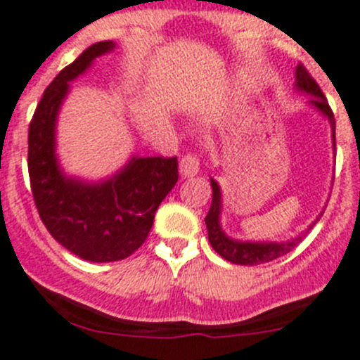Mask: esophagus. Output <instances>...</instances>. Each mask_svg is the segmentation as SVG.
I'll list each match as a JSON object with an SVG mask.
<instances>
[{
	"instance_id": "esophagus-1",
	"label": "esophagus",
	"mask_w": 360,
	"mask_h": 360,
	"mask_svg": "<svg viewBox=\"0 0 360 360\" xmlns=\"http://www.w3.org/2000/svg\"><path fill=\"white\" fill-rule=\"evenodd\" d=\"M200 170V161L195 154H186L179 161V172L181 177H193Z\"/></svg>"
}]
</instances>
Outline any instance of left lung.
I'll list each match as a JSON object with an SVG mask.
<instances>
[{
  "label": "left lung",
  "instance_id": "left-lung-1",
  "mask_svg": "<svg viewBox=\"0 0 360 360\" xmlns=\"http://www.w3.org/2000/svg\"><path fill=\"white\" fill-rule=\"evenodd\" d=\"M295 86L300 92L309 94L312 96L309 99V104L314 106L325 119L330 122L332 129V147L335 150V119L334 113H332L330 106H328L327 97L323 96L321 89L318 86V83L312 79L311 74L307 72L304 65H298L295 70ZM211 188H213V200H211L210 213L206 214V227H207V238H210L211 247L214 248V252H218L224 259L231 261L234 264H245V266H252V264H261V263H270V261L277 259V257L284 256L290 250H293L298 243L302 241V238L309 233V229H312V226L320 220V217L312 221L309 229L305 233H302L300 236L291 238L288 241H241L234 240V238L227 236L224 233L220 226V211H221V191L218 186L217 181L211 177ZM323 214V213H321Z\"/></svg>",
  "mask_w": 360,
  "mask_h": 360
}]
</instances>
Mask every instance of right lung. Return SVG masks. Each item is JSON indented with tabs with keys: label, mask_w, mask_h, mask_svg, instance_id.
<instances>
[{
	"label": "right lung",
	"mask_w": 360,
	"mask_h": 360,
	"mask_svg": "<svg viewBox=\"0 0 360 360\" xmlns=\"http://www.w3.org/2000/svg\"><path fill=\"white\" fill-rule=\"evenodd\" d=\"M103 40L86 48L44 90L28 131L33 200L46 229L62 247L92 263L126 259L142 247L161 200L177 183V158L133 156L124 169L97 183L63 174L56 158V119L70 82L94 60L113 51Z\"/></svg>",
	"instance_id": "add662e5"
}]
</instances>
